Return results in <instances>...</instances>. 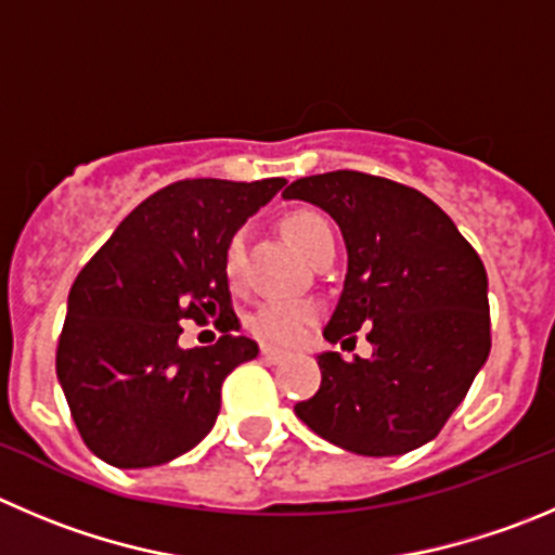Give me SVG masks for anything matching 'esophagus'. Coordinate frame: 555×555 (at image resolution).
<instances>
[{"label":"esophagus","instance_id":"esophagus-1","mask_svg":"<svg viewBox=\"0 0 555 555\" xmlns=\"http://www.w3.org/2000/svg\"><path fill=\"white\" fill-rule=\"evenodd\" d=\"M261 357L267 362H281L283 357H286V351H283V348H274V346H261Z\"/></svg>","mask_w":555,"mask_h":555}]
</instances>
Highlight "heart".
<instances>
[{
    "label": "heart",
    "mask_w": 555,
    "mask_h": 555,
    "mask_svg": "<svg viewBox=\"0 0 555 555\" xmlns=\"http://www.w3.org/2000/svg\"><path fill=\"white\" fill-rule=\"evenodd\" d=\"M286 234L292 236L294 245L310 258V253L321 245L330 234H335L330 220L324 215L313 212V209H294L286 220ZM245 247L247 234L245 231H234L231 240L225 242L223 250V269L229 281H240L242 269H245ZM315 321V305L305 302V299H272L263 302L261 308L253 313L250 330L253 335L261 337L267 343H278V346H292V343L302 340L305 332Z\"/></svg>",
    "instance_id": "obj_1"
}]
</instances>
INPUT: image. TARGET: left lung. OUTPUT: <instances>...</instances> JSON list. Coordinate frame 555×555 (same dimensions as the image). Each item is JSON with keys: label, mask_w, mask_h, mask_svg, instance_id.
<instances>
[{"label": "left lung", "mask_w": 555, "mask_h": 555, "mask_svg": "<svg viewBox=\"0 0 555 555\" xmlns=\"http://www.w3.org/2000/svg\"><path fill=\"white\" fill-rule=\"evenodd\" d=\"M343 231L348 272L330 343L367 330L371 360L319 353L321 387L294 405L330 444L387 457L439 436L490 353L488 274L441 207L392 179L330 171L292 182Z\"/></svg>", "instance_id": "left-lung-1"}]
</instances>
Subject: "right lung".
I'll return each mask as SVG.
<instances>
[{
	"instance_id": "obj_1",
	"label": "right lung",
	"mask_w": 555,
	"mask_h": 555,
	"mask_svg": "<svg viewBox=\"0 0 555 555\" xmlns=\"http://www.w3.org/2000/svg\"><path fill=\"white\" fill-rule=\"evenodd\" d=\"M286 179H182L116 225L78 272L56 378L83 444L116 468H150L212 430L225 376L258 353L234 337L225 242ZM216 322L215 347L179 349V320Z\"/></svg>"
}]
</instances>
